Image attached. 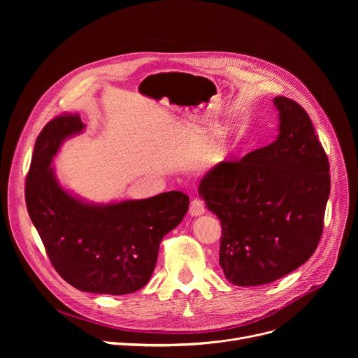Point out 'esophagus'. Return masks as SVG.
<instances>
[{
    "label": "esophagus",
    "mask_w": 358,
    "mask_h": 358,
    "mask_svg": "<svg viewBox=\"0 0 358 358\" xmlns=\"http://www.w3.org/2000/svg\"><path fill=\"white\" fill-rule=\"evenodd\" d=\"M206 213V203L202 202V199L199 198H194L189 203V214L192 217H198Z\"/></svg>",
    "instance_id": "esophagus-1"
}]
</instances>
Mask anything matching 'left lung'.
Wrapping results in <instances>:
<instances>
[{
	"label": "left lung",
	"instance_id": "left-lung-1",
	"mask_svg": "<svg viewBox=\"0 0 358 358\" xmlns=\"http://www.w3.org/2000/svg\"><path fill=\"white\" fill-rule=\"evenodd\" d=\"M278 138L241 160L222 162L198 192L220 220V265L236 286L275 282L308 261L323 232L330 166L297 101L275 97Z\"/></svg>",
	"mask_w": 358,
	"mask_h": 358
}]
</instances>
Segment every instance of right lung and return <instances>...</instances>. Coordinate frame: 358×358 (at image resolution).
I'll return each instance as SVG.
<instances>
[{
	"label": "right lung",
	"mask_w": 358,
	"mask_h": 358,
	"mask_svg": "<svg viewBox=\"0 0 358 358\" xmlns=\"http://www.w3.org/2000/svg\"><path fill=\"white\" fill-rule=\"evenodd\" d=\"M83 129L79 115H62L45 124L25 181L27 210L64 280L90 293H133L150 280L160 242L182 221L189 198L170 191L94 206L68 194L49 166L62 141Z\"/></svg>",
	"instance_id": "add662e5"
}]
</instances>
